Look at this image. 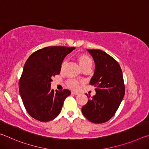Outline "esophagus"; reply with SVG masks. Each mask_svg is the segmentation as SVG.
<instances>
[{
    "instance_id": "esophagus-1",
    "label": "esophagus",
    "mask_w": 149,
    "mask_h": 149,
    "mask_svg": "<svg viewBox=\"0 0 149 149\" xmlns=\"http://www.w3.org/2000/svg\"><path fill=\"white\" fill-rule=\"evenodd\" d=\"M72 94H73V95H79V92H77V91H72Z\"/></svg>"
}]
</instances>
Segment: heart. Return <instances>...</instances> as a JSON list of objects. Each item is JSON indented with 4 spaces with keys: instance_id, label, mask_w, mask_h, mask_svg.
<instances>
[{
    "instance_id": "1",
    "label": "heart",
    "mask_w": 149,
    "mask_h": 149,
    "mask_svg": "<svg viewBox=\"0 0 149 149\" xmlns=\"http://www.w3.org/2000/svg\"><path fill=\"white\" fill-rule=\"evenodd\" d=\"M79 62L81 67H83L84 65H85L87 64H92V60L88 56H86V55H81V56H80L79 58ZM64 64L65 61L63 62L62 67L64 66ZM68 85L69 87L73 88V89H77L78 86H79V82H78L77 80L70 79L68 81Z\"/></svg>"
}]
</instances>
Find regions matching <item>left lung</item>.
<instances>
[{
    "label": "left lung",
    "instance_id": "1",
    "mask_svg": "<svg viewBox=\"0 0 149 149\" xmlns=\"http://www.w3.org/2000/svg\"><path fill=\"white\" fill-rule=\"evenodd\" d=\"M87 50L95 62L94 74L89 84L96 87V94L88 99L81 111L90 122L102 123L115 114L124 97L123 74L118 62L107 52L97 49Z\"/></svg>",
    "mask_w": 149,
    "mask_h": 149
}]
</instances>
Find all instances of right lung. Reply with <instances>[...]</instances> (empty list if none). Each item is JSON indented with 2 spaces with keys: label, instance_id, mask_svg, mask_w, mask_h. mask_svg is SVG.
<instances>
[{
  "label": "right lung",
  "instance_id": "1",
  "mask_svg": "<svg viewBox=\"0 0 149 149\" xmlns=\"http://www.w3.org/2000/svg\"><path fill=\"white\" fill-rule=\"evenodd\" d=\"M75 47H48L33 52L25 63L19 91L27 112L34 119L49 122L61 112L68 89H51L52 77L60 73L64 58Z\"/></svg>",
  "mask_w": 149,
  "mask_h": 149
}]
</instances>
